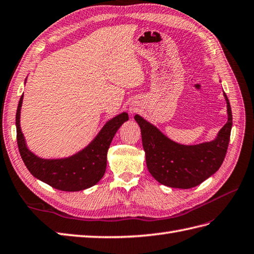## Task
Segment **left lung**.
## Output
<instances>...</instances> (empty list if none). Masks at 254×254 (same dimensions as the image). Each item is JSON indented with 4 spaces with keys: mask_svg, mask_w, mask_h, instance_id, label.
Segmentation results:
<instances>
[{
    "mask_svg": "<svg viewBox=\"0 0 254 254\" xmlns=\"http://www.w3.org/2000/svg\"><path fill=\"white\" fill-rule=\"evenodd\" d=\"M224 97L227 102L228 121L211 142L178 144L141 116H134L141 129L146 166L157 182L172 188L189 189L218 171L226 155L233 126L232 109L226 93Z\"/></svg>",
    "mask_w": 254,
    "mask_h": 254,
    "instance_id": "1",
    "label": "left lung"
}]
</instances>
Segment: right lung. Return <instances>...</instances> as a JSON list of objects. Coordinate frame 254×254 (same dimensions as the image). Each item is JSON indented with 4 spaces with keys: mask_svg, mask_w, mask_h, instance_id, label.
<instances>
[{
    "mask_svg": "<svg viewBox=\"0 0 254 254\" xmlns=\"http://www.w3.org/2000/svg\"><path fill=\"white\" fill-rule=\"evenodd\" d=\"M22 98L21 95L16 112L17 144L28 171L36 178L62 191H79L100 182L106 170V155L112 139L123 123L128 121L127 113H122L106 123L93 141L79 153L62 160H43L27 149L20 130Z\"/></svg>",
    "mask_w": 254,
    "mask_h": 254,
    "instance_id": "right-lung-1",
    "label": "right lung"
}]
</instances>
